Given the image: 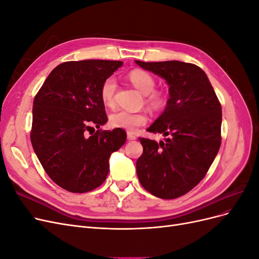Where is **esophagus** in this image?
Masks as SVG:
<instances>
[{"label":"esophagus","instance_id":"obj_1","mask_svg":"<svg viewBox=\"0 0 259 259\" xmlns=\"http://www.w3.org/2000/svg\"><path fill=\"white\" fill-rule=\"evenodd\" d=\"M127 139L128 140H135L136 136L134 134H132V133H127Z\"/></svg>","mask_w":259,"mask_h":259}]
</instances>
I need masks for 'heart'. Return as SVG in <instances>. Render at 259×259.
<instances>
[{"mask_svg":"<svg viewBox=\"0 0 259 259\" xmlns=\"http://www.w3.org/2000/svg\"><path fill=\"white\" fill-rule=\"evenodd\" d=\"M128 80L135 88L146 95V103L152 110H160L166 105L167 96L162 91H154V77L145 70L135 69L130 72ZM117 83L115 77L109 76L100 88V99L108 107H113L115 103V93ZM148 121L144 112H130L126 110H119L110 115L111 126L122 128L130 133L135 132L139 126H143Z\"/></svg>","mask_w":259,"mask_h":259,"instance_id":"obj_1","label":"heart"}]
</instances>
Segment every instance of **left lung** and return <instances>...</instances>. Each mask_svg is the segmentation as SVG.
Listing matches in <instances>:
<instances>
[{
  "label": "left lung",
  "mask_w": 259,
  "mask_h": 259,
  "mask_svg": "<svg viewBox=\"0 0 259 259\" xmlns=\"http://www.w3.org/2000/svg\"><path fill=\"white\" fill-rule=\"evenodd\" d=\"M136 64L168 84L166 108L147 131L169 136L165 143L139 138L144 152L136 162L145 189L161 199L189 192L206 175L222 144V106L203 70L168 60Z\"/></svg>",
  "instance_id": "left-lung-1"
}]
</instances>
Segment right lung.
<instances>
[{"mask_svg":"<svg viewBox=\"0 0 259 259\" xmlns=\"http://www.w3.org/2000/svg\"><path fill=\"white\" fill-rule=\"evenodd\" d=\"M122 65L95 59L62 62L34 97L31 144L46 174L67 191L96 189L107 178L111 153L126 142L122 128L91 133L93 125L99 128L108 121L101 84Z\"/></svg>","mask_w":259,"mask_h":259,"instance_id":"right-lung-1","label":"right lung"}]
</instances>
